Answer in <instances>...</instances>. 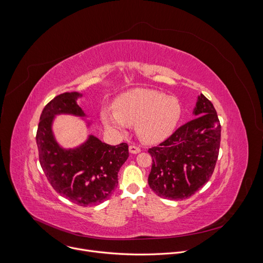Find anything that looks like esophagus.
Listing matches in <instances>:
<instances>
[{
    "mask_svg": "<svg viewBox=\"0 0 263 263\" xmlns=\"http://www.w3.org/2000/svg\"><path fill=\"white\" fill-rule=\"evenodd\" d=\"M129 152H130L131 154H137V153L140 152V148H139L138 146L134 145V144H131V145L129 146Z\"/></svg>",
    "mask_w": 263,
    "mask_h": 263,
    "instance_id": "1",
    "label": "esophagus"
}]
</instances>
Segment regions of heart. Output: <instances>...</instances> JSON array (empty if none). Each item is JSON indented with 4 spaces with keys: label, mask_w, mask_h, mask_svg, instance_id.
Wrapping results in <instances>:
<instances>
[{
    "label": "heart",
    "mask_w": 263,
    "mask_h": 263,
    "mask_svg": "<svg viewBox=\"0 0 263 263\" xmlns=\"http://www.w3.org/2000/svg\"><path fill=\"white\" fill-rule=\"evenodd\" d=\"M115 108L116 111L104 109L101 112V120L106 128L125 132L128 125L136 124L139 138L151 143L171 135L182 116V105L176 97L144 88L120 96Z\"/></svg>",
    "instance_id": "b5f03b06"
}]
</instances>
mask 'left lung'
I'll return each instance as SVG.
<instances>
[{
  "label": "left lung",
  "instance_id": "obj_1",
  "mask_svg": "<svg viewBox=\"0 0 263 263\" xmlns=\"http://www.w3.org/2000/svg\"><path fill=\"white\" fill-rule=\"evenodd\" d=\"M195 119L180 127L165 141L148 148L153 158L147 183L157 196L184 200L210 179L217 160L220 124L212 103L198 97Z\"/></svg>",
  "mask_w": 263,
  "mask_h": 263
}]
</instances>
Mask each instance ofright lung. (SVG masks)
<instances>
[{"mask_svg": "<svg viewBox=\"0 0 263 263\" xmlns=\"http://www.w3.org/2000/svg\"><path fill=\"white\" fill-rule=\"evenodd\" d=\"M77 91L55 97L44 108L36 133L41 165L53 189L70 202L86 207L111 197L119 184L118 174L129 157L128 144L110 145L92 134L78 146H61L53 131L57 116L82 118L87 128L92 123L78 105Z\"/></svg>", "mask_w": 263, "mask_h": 263, "instance_id": "right-lung-1", "label": "right lung"}]
</instances>
